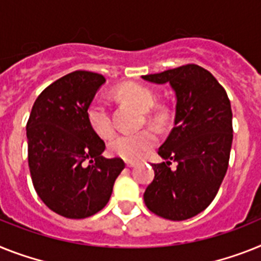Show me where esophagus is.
Listing matches in <instances>:
<instances>
[{
  "mask_svg": "<svg viewBox=\"0 0 261 261\" xmlns=\"http://www.w3.org/2000/svg\"><path fill=\"white\" fill-rule=\"evenodd\" d=\"M126 166L127 167H135V166H137V163H135V162H126Z\"/></svg>",
  "mask_w": 261,
  "mask_h": 261,
  "instance_id": "1",
  "label": "esophagus"
}]
</instances>
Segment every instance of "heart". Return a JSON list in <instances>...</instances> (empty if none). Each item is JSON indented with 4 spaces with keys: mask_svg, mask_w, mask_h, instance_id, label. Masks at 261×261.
Here are the masks:
<instances>
[{
    "mask_svg": "<svg viewBox=\"0 0 261 261\" xmlns=\"http://www.w3.org/2000/svg\"><path fill=\"white\" fill-rule=\"evenodd\" d=\"M120 99L126 100L135 106L142 113H147L146 118L151 124L162 126L167 120V113L163 109L151 111L156 103V95L154 91L146 86L128 83L120 86L117 91ZM87 120L90 127L98 137L107 139L114 133V124L111 120L110 107L103 98H94L87 107ZM156 143V137L150 130H142L134 134H120L111 139L109 143V151L124 161H139L146 155L150 148Z\"/></svg>",
    "mask_w": 261,
    "mask_h": 261,
    "instance_id": "obj_1",
    "label": "heart"
}]
</instances>
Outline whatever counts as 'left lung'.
I'll use <instances>...</instances> for the list:
<instances>
[{"instance_id": "1", "label": "left lung", "mask_w": 261, "mask_h": 261, "mask_svg": "<svg viewBox=\"0 0 261 261\" xmlns=\"http://www.w3.org/2000/svg\"><path fill=\"white\" fill-rule=\"evenodd\" d=\"M142 78L168 83L176 98L174 128L158 150L164 162L152 164L144 203L161 218L186 220L208 207L224 179L233 138L231 103L215 76L198 65Z\"/></svg>"}]
</instances>
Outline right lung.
<instances>
[{
    "mask_svg": "<svg viewBox=\"0 0 261 261\" xmlns=\"http://www.w3.org/2000/svg\"><path fill=\"white\" fill-rule=\"evenodd\" d=\"M105 82L103 75L81 70L62 76L39 94L26 124L33 185L41 200L65 218L100 211L124 168L119 158L102 156L105 142L87 120V107Z\"/></svg>",
    "mask_w": 261,
    "mask_h": 261,
    "instance_id": "add662e5",
    "label": "right lung"
}]
</instances>
